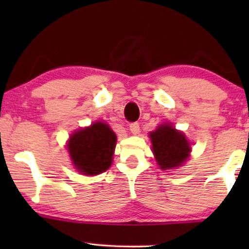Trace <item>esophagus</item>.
Returning a JSON list of instances; mask_svg holds the SVG:
<instances>
[{"mask_svg":"<svg viewBox=\"0 0 249 249\" xmlns=\"http://www.w3.org/2000/svg\"><path fill=\"white\" fill-rule=\"evenodd\" d=\"M129 130H130L134 135H138L139 134V124L138 122H132L129 125Z\"/></svg>","mask_w":249,"mask_h":249,"instance_id":"obj_1","label":"esophagus"}]
</instances>
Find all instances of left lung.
<instances>
[{"instance_id":"1","label":"left lung","mask_w":249,"mask_h":249,"mask_svg":"<svg viewBox=\"0 0 249 249\" xmlns=\"http://www.w3.org/2000/svg\"><path fill=\"white\" fill-rule=\"evenodd\" d=\"M152 151L160 169L171 170L182 165L192 151L190 142L183 132L172 127V124H162L149 134Z\"/></svg>"}]
</instances>
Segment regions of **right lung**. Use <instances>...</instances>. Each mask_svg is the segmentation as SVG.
I'll return each mask as SVG.
<instances>
[{
  "mask_svg": "<svg viewBox=\"0 0 249 249\" xmlns=\"http://www.w3.org/2000/svg\"><path fill=\"white\" fill-rule=\"evenodd\" d=\"M117 136L110 125L97 121L89 127L74 131L68 141L71 161L85 176H96L107 171L113 161Z\"/></svg>",
  "mask_w": 249,
  "mask_h": 249,
  "instance_id": "right-lung-1",
  "label": "right lung"
}]
</instances>
